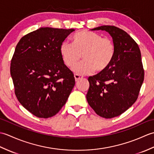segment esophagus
Returning <instances> with one entry per match:
<instances>
[{
  "mask_svg": "<svg viewBox=\"0 0 154 154\" xmlns=\"http://www.w3.org/2000/svg\"><path fill=\"white\" fill-rule=\"evenodd\" d=\"M74 77H75V81H79V79H82V78L83 77V76H81V75H78V74H75Z\"/></svg>",
  "mask_w": 154,
  "mask_h": 154,
  "instance_id": "esophagus-1",
  "label": "esophagus"
}]
</instances>
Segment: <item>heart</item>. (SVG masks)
Returning <instances> with one entry per match:
<instances>
[{"label":"heart","instance_id":"heart-1","mask_svg":"<svg viewBox=\"0 0 154 154\" xmlns=\"http://www.w3.org/2000/svg\"><path fill=\"white\" fill-rule=\"evenodd\" d=\"M72 40V44L62 42L60 54L64 63L69 67L76 65L82 55L83 60L73 69L77 74H90L94 70L103 72L112 64L116 47L111 38L103 37L94 32L81 30L75 34Z\"/></svg>","mask_w":154,"mask_h":154}]
</instances>
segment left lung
Wrapping results in <instances>:
<instances>
[{"label": "left lung", "mask_w": 154, "mask_h": 154, "mask_svg": "<svg viewBox=\"0 0 154 154\" xmlns=\"http://www.w3.org/2000/svg\"><path fill=\"white\" fill-rule=\"evenodd\" d=\"M105 30L116 47L114 61L106 70L88 78L87 100L98 115L112 119L125 112L138 99L144 79L138 45L125 31L114 26L92 30Z\"/></svg>", "instance_id": "1"}]
</instances>
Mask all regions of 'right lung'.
Returning a JSON list of instances; mask_svg holds the SVG:
<instances>
[{
  "label": "right lung",
  "mask_w": 154,
  "mask_h": 154,
  "mask_svg": "<svg viewBox=\"0 0 154 154\" xmlns=\"http://www.w3.org/2000/svg\"><path fill=\"white\" fill-rule=\"evenodd\" d=\"M73 29L40 28L23 36L15 48L11 75L16 97L38 118L55 115L75 84L63 63L60 45Z\"/></svg>",
  "instance_id": "obj_1"
}]
</instances>
